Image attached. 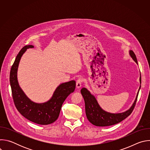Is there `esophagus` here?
I'll return each instance as SVG.
<instances>
[{"label": "esophagus", "mask_w": 150, "mask_h": 150, "mask_svg": "<svg viewBox=\"0 0 150 150\" xmlns=\"http://www.w3.org/2000/svg\"><path fill=\"white\" fill-rule=\"evenodd\" d=\"M82 82H83V79H82V78H79L77 79L76 82V87L78 88H80V87H81L82 83Z\"/></svg>", "instance_id": "1"}]
</instances>
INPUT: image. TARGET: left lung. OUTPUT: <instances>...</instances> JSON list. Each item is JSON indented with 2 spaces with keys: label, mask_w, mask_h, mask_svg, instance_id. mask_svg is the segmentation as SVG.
Listing matches in <instances>:
<instances>
[{
  "label": "left lung",
  "mask_w": 150,
  "mask_h": 150,
  "mask_svg": "<svg viewBox=\"0 0 150 150\" xmlns=\"http://www.w3.org/2000/svg\"><path fill=\"white\" fill-rule=\"evenodd\" d=\"M129 54L132 58L133 59V60L137 63H138L137 57L134 52L132 50H131ZM139 81L141 83V76ZM139 91L132 106L129 110L123 113L113 114L106 112L104 110H103L100 107L94 96L91 95L90 91H88L87 88H82L81 90V93L84 99L85 113H86V116L88 120L93 125L97 126H111L120 122L132 113L136 105Z\"/></svg>",
  "instance_id": "1"
}]
</instances>
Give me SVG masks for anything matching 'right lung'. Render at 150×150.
Returning a JSON list of instances; mask_svg holds the SVG:
<instances>
[{
    "mask_svg": "<svg viewBox=\"0 0 150 150\" xmlns=\"http://www.w3.org/2000/svg\"><path fill=\"white\" fill-rule=\"evenodd\" d=\"M32 45L25 46L17 54L10 72V84L15 105L18 111L28 120L39 124L49 125L55 122L62 105L67 97L75 89L76 82L71 81L60 84L55 90L52 98L46 103L38 104L31 101L21 89L17 80V70L21 56Z\"/></svg>",
    "mask_w": 150,
    "mask_h": 150,
    "instance_id": "add662e5",
    "label": "right lung"
}]
</instances>
